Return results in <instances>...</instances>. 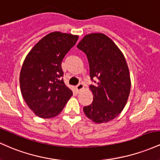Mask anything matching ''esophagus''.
Listing matches in <instances>:
<instances>
[{"label": "esophagus", "mask_w": 160, "mask_h": 160, "mask_svg": "<svg viewBox=\"0 0 160 160\" xmlns=\"http://www.w3.org/2000/svg\"><path fill=\"white\" fill-rule=\"evenodd\" d=\"M84 88V86L82 83H79L78 85L76 86V90L77 92H80V90H82Z\"/></svg>", "instance_id": "esophagus-1"}]
</instances>
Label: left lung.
<instances>
[{"mask_svg": "<svg viewBox=\"0 0 160 160\" xmlns=\"http://www.w3.org/2000/svg\"><path fill=\"white\" fill-rule=\"evenodd\" d=\"M77 47L87 55L89 75L96 85L89 89L93 101L83 112L95 123L112 121L122 112L131 90V77L125 58L118 47L103 33H90Z\"/></svg>", "mask_w": 160, "mask_h": 160, "instance_id": "8db88e82", "label": "left lung"}]
</instances>
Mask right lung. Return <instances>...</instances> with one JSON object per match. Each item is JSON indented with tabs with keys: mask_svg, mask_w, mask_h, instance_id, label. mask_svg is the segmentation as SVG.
<instances>
[{
	"mask_svg": "<svg viewBox=\"0 0 160 160\" xmlns=\"http://www.w3.org/2000/svg\"><path fill=\"white\" fill-rule=\"evenodd\" d=\"M77 39L78 36L53 32L39 40L26 55L20 74L21 93L39 118L57 116L73 95L62 79L61 62Z\"/></svg>",
	"mask_w": 160,
	"mask_h": 160,
	"instance_id": "1",
	"label": "right lung"
}]
</instances>
